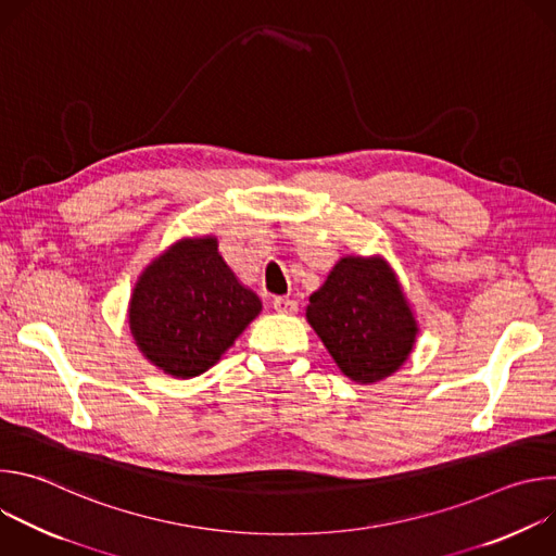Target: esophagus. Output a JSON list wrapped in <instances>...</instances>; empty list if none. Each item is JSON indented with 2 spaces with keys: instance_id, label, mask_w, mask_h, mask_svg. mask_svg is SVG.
Listing matches in <instances>:
<instances>
[{
  "instance_id": "34e87169",
  "label": "esophagus",
  "mask_w": 556,
  "mask_h": 556,
  "mask_svg": "<svg viewBox=\"0 0 556 556\" xmlns=\"http://www.w3.org/2000/svg\"><path fill=\"white\" fill-rule=\"evenodd\" d=\"M273 307H275L277 312H281V314H294V312L299 309L296 301L290 299V296H275V299H273Z\"/></svg>"
}]
</instances>
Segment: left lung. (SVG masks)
Wrapping results in <instances>:
<instances>
[{"label":"left lung","mask_w":556,"mask_h":556,"mask_svg":"<svg viewBox=\"0 0 556 556\" xmlns=\"http://www.w3.org/2000/svg\"><path fill=\"white\" fill-rule=\"evenodd\" d=\"M307 321L356 382H376L399 369L418 332L389 266L361 257H345L332 268L309 296Z\"/></svg>","instance_id":"8db88e82"}]
</instances>
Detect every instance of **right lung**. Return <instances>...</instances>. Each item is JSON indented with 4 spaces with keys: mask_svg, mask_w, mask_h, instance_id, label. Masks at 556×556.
Listing matches in <instances>:
<instances>
[{
    "mask_svg": "<svg viewBox=\"0 0 556 556\" xmlns=\"http://www.w3.org/2000/svg\"><path fill=\"white\" fill-rule=\"evenodd\" d=\"M262 303L217 255L213 237L178 242L136 283L129 326L142 354L176 378L206 371Z\"/></svg>",
    "mask_w": 556,
    "mask_h": 556,
    "instance_id": "1",
    "label": "right lung"
}]
</instances>
